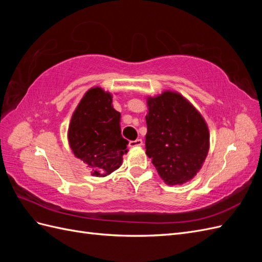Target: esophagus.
<instances>
[{
	"instance_id": "34e87169",
	"label": "esophagus",
	"mask_w": 262,
	"mask_h": 262,
	"mask_svg": "<svg viewBox=\"0 0 262 262\" xmlns=\"http://www.w3.org/2000/svg\"><path fill=\"white\" fill-rule=\"evenodd\" d=\"M129 145H130L131 147L141 146V145H143V141H142L141 139H137V140H134V141H130V142H129Z\"/></svg>"
}]
</instances>
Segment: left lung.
I'll return each mask as SVG.
<instances>
[{"instance_id": "obj_1", "label": "left lung", "mask_w": 262, "mask_h": 262, "mask_svg": "<svg viewBox=\"0 0 262 262\" xmlns=\"http://www.w3.org/2000/svg\"><path fill=\"white\" fill-rule=\"evenodd\" d=\"M146 155L167 185H182L202 167L210 134L200 113L175 92L147 99Z\"/></svg>"}]
</instances>
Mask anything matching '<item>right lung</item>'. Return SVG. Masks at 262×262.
Wrapping results in <instances>:
<instances>
[{
    "label": "right lung",
    "instance_id": "1",
    "mask_svg": "<svg viewBox=\"0 0 262 262\" xmlns=\"http://www.w3.org/2000/svg\"><path fill=\"white\" fill-rule=\"evenodd\" d=\"M121 115L113 107L112 94L94 87L87 92L71 119L69 143L74 155L105 177L120 167L129 142L121 136Z\"/></svg>",
    "mask_w": 262,
    "mask_h": 262
}]
</instances>
